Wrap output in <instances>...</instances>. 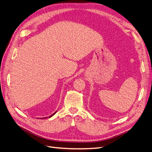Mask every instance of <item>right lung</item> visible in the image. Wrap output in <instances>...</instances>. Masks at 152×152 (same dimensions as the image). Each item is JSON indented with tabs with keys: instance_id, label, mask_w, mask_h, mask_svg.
Masks as SVG:
<instances>
[{
	"instance_id": "right-lung-1",
	"label": "right lung",
	"mask_w": 152,
	"mask_h": 152,
	"mask_svg": "<svg viewBox=\"0 0 152 152\" xmlns=\"http://www.w3.org/2000/svg\"><path fill=\"white\" fill-rule=\"evenodd\" d=\"M56 113V112H55V113H54V114H52V115H50V117H52V116H53V115H54V114H55V113ZM45 118H47V117H45Z\"/></svg>"
}]
</instances>
